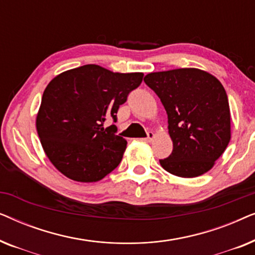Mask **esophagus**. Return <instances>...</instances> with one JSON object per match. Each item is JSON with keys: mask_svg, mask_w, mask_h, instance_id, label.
Returning a JSON list of instances; mask_svg holds the SVG:
<instances>
[{"mask_svg": "<svg viewBox=\"0 0 255 255\" xmlns=\"http://www.w3.org/2000/svg\"><path fill=\"white\" fill-rule=\"evenodd\" d=\"M153 138H154V133H153V132H148L147 137L142 139V140H144L145 142H151L153 140Z\"/></svg>", "mask_w": 255, "mask_h": 255, "instance_id": "obj_1", "label": "esophagus"}]
</instances>
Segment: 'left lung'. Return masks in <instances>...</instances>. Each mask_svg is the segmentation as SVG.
I'll list each match as a JSON object with an SVG mask.
<instances>
[{
    "label": "left lung",
    "instance_id": "obj_1",
    "mask_svg": "<svg viewBox=\"0 0 255 255\" xmlns=\"http://www.w3.org/2000/svg\"><path fill=\"white\" fill-rule=\"evenodd\" d=\"M144 81L168 116L173 151L160 165L180 177L207 173L231 138L228 95L215 76L197 68L149 73Z\"/></svg>",
    "mask_w": 255,
    "mask_h": 255
}]
</instances>
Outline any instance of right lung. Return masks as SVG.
I'll return each instance as SVG.
<instances>
[{
  "instance_id": "1",
  "label": "right lung",
  "mask_w": 255,
  "mask_h": 255,
  "mask_svg": "<svg viewBox=\"0 0 255 255\" xmlns=\"http://www.w3.org/2000/svg\"><path fill=\"white\" fill-rule=\"evenodd\" d=\"M142 73H114L97 65L64 72L44 90L37 132L47 158L78 182H96L120 165L127 140L116 125L120 106L140 86Z\"/></svg>"
}]
</instances>
